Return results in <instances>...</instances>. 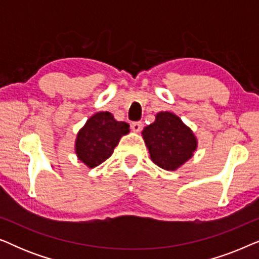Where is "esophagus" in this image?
Returning a JSON list of instances; mask_svg holds the SVG:
<instances>
[{"label": "esophagus", "mask_w": 259, "mask_h": 259, "mask_svg": "<svg viewBox=\"0 0 259 259\" xmlns=\"http://www.w3.org/2000/svg\"><path fill=\"white\" fill-rule=\"evenodd\" d=\"M131 128H132L133 132H140L141 128H143V122L141 121H136V122H132V125H131Z\"/></svg>", "instance_id": "1"}]
</instances>
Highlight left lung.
Listing matches in <instances>:
<instances>
[{"instance_id": "1", "label": "left lung", "mask_w": 259, "mask_h": 259, "mask_svg": "<svg viewBox=\"0 0 259 259\" xmlns=\"http://www.w3.org/2000/svg\"><path fill=\"white\" fill-rule=\"evenodd\" d=\"M141 134L152 161L167 171H176L190 160L198 146L192 130L171 112H159Z\"/></svg>"}]
</instances>
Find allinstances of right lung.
Here are the masks:
<instances>
[{
    "instance_id": "right-lung-1",
    "label": "right lung",
    "mask_w": 259,
    "mask_h": 259,
    "mask_svg": "<svg viewBox=\"0 0 259 259\" xmlns=\"http://www.w3.org/2000/svg\"><path fill=\"white\" fill-rule=\"evenodd\" d=\"M130 133V125L116 121L109 112H98L77 132L75 153L87 167L94 168L111 157L122 136Z\"/></svg>"
}]
</instances>
